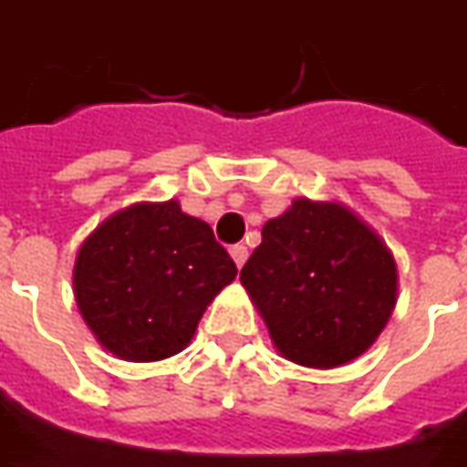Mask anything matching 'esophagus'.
Returning a JSON list of instances; mask_svg holds the SVG:
<instances>
[{"label":"esophagus","mask_w":467,"mask_h":467,"mask_svg":"<svg viewBox=\"0 0 467 467\" xmlns=\"http://www.w3.org/2000/svg\"><path fill=\"white\" fill-rule=\"evenodd\" d=\"M230 255H233L234 265L243 267L244 260H247V247H244V244H233V247H230Z\"/></svg>","instance_id":"esophagus-1"}]
</instances>
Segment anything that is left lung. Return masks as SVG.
<instances>
[{
	"mask_svg": "<svg viewBox=\"0 0 467 467\" xmlns=\"http://www.w3.org/2000/svg\"><path fill=\"white\" fill-rule=\"evenodd\" d=\"M280 357L334 369L377 341L397 303L389 247L341 202L293 200L240 273Z\"/></svg>",
	"mask_w": 467,
	"mask_h": 467,
	"instance_id": "1",
	"label": "left lung"
}]
</instances>
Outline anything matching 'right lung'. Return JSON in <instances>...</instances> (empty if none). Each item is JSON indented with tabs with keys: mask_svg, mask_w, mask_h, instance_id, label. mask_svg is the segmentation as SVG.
I'll list each match as a JSON object with an SVG mask.
<instances>
[{
	"mask_svg": "<svg viewBox=\"0 0 467 467\" xmlns=\"http://www.w3.org/2000/svg\"><path fill=\"white\" fill-rule=\"evenodd\" d=\"M237 275L204 220L177 200L110 214L80 244L73 288L100 347L123 361H161L187 348L202 313Z\"/></svg>",
	"mask_w": 467,
	"mask_h": 467,
	"instance_id": "right-lung-1",
	"label": "right lung"
}]
</instances>
